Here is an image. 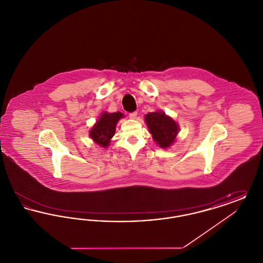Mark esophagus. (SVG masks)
Instances as JSON below:
<instances>
[{
  "label": "esophagus",
  "mask_w": 263,
  "mask_h": 263,
  "mask_svg": "<svg viewBox=\"0 0 263 263\" xmlns=\"http://www.w3.org/2000/svg\"><path fill=\"white\" fill-rule=\"evenodd\" d=\"M129 117H130L131 119H136V118H137V112L135 111V112L130 113V114H129Z\"/></svg>",
  "instance_id": "1"
}]
</instances>
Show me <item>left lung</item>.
<instances>
[{
    "instance_id": "1",
    "label": "left lung",
    "mask_w": 263,
    "mask_h": 263,
    "mask_svg": "<svg viewBox=\"0 0 263 263\" xmlns=\"http://www.w3.org/2000/svg\"><path fill=\"white\" fill-rule=\"evenodd\" d=\"M153 140L162 149L170 148L179 132L178 123L163 110L149 112L144 117Z\"/></svg>"
}]
</instances>
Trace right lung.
Instances as JSON below:
<instances>
[{
    "mask_svg": "<svg viewBox=\"0 0 263 263\" xmlns=\"http://www.w3.org/2000/svg\"><path fill=\"white\" fill-rule=\"evenodd\" d=\"M121 118H124V114L119 111L101 112L95 125L89 130L88 136L101 148H107L115 134L116 125Z\"/></svg>",
    "mask_w": 263,
    "mask_h": 263,
    "instance_id": "obj_1",
    "label": "right lung"
}]
</instances>
